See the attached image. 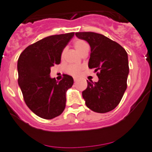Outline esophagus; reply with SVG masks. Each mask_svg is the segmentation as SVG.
I'll return each instance as SVG.
<instances>
[{
  "mask_svg": "<svg viewBox=\"0 0 152 152\" xmlns=\"http://www.w3.org/2000/svg\"><path fill=\"white\" fill-rule=\"evenodd\" d=\"M73 80H74V82H76V81H77V79H76V78H73Z\"/></svg>",
  "mask_w": 152,
  "mask_h": 152,
  "instance_id": "esophagus-1",
  "label": "esophagus"
}]
</instances>
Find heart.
Segmentation results:
<instances>
[{
    "label": "heart",
    "instance_id": "heart-1",
    "mask_svg": "<svg viewBox=\"0 0 152 152\" xmlns=\"http://www.w3.org/2000/svg\"><path fill=\"white\" fill-rule=\"evenodd\" d=\"M74 47L78 51V53L81 54V53L85 50L86 48H89V45L87 44V42L82 40V39H76L74 42ZM64 53H65V50L62 51V56H63ZM81 70H82V67L77 66V65H70L67 69V72L73 76H76V75L79 74Z\"/></svg>",
    "mask_w": 152,
    "mask_h": 152
}]
</instances>
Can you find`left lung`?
<instances>
[{
	"label": "left lung",
	"mask_w": 152,
	"mask_h": 152,
	"mask_svg": "<svg viewBox=\"0 0 152 152\" xmlns=\"http://www.w3.org/2000/svg\"><path fill=\"white\" fill-rule=\"evenodd\" d=\"M76 36L89 43L91 49L88 67L97 72L99 81H87L82 92L86 106L99 113L114 110L126 90L128 55L118 42L95 32H77Z\"/></svg>",
	"instance_id": "left-lung-1"
}]
</instances>
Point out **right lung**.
I'll return each mask as SVG.
<instances>
[{
    "mask_svg": "<svg viewBox=\"0 0 152 152\" xmlns=\"http://www.w3.org/2000/svg\"><path fill=\"white\" fill-rule=\"evenodd\" d=\"M74 32L51 35L29 45L18 61V85L28 107L44 119H52L62 113L66 105V92L73 79L64 75L61 81L50 76V67L59 65L64 48Z\"/></svg>",
    "mask_w": 152,
    "mask_h": 152,
    "instance_id": "right-lung-1",
    "label": "right lung"
}]
</instances>
